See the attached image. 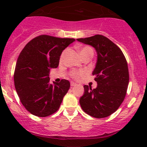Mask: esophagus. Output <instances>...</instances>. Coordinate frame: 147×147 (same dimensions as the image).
Instances as JSON below:
<instances>
[{
  "label": "esophagus",
  "instance_id": "obj_1",
  "mask_svg": "<svg viewBox=\"0 0 147 147\" xmlns=\"http://www.w3.org/2000/svg\"><path fill=\"white\" fill-rule=\"evenodd\" d=\"M76 85H77V84H76V83H74V82H70V86H71L72 87L75 86Z\"/></svg>",
  "mask_w": 147,
  "mask_h": 147
}]
</instances>
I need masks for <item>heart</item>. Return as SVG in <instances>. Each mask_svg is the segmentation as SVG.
I'll return each mask as SVG.
<instances>
[{"instance_id": "obj_1", "label": "heart", "mask_w": 147, "mask_h": 147, "mask_svg": "<svg viewBox=\"0 0 147 147\" xmlns=\"http://www.w3.org/2000/svg\"><path fill=\"white\" fill-rule=\"evenodd\" d=\"M78 50H79V54H80L82 58H83L84 57H85L86 55H89V54H92V55H93V50H92V49L89 46H84V47H82V48H79ZM65 54V50L62 52V54L61 55L60 61L63 59ZM86 74H87V72L86 71V70H79V71H72L70 73V75L72 79H75V80H79L81 78L85 77V76L86 75Z\"/></svg>"}]
</instances>
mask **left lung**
<instances>
[{
    "instance_id": "8db88e82",
    "label": "left lung",
    "mask_w": 147,
    "mask_h": 147,
    "mask_svg": "<svg viewBox=\"0 0 147 147\" xmlns=\"http://www.w3.org/2000/svg\"><path fill=\"white\" fill-rule=\"evenodd\" d=\"M77 41L95 48L97 61L92 75L97 86H84V95L79 99L86 113L104 118L117 110L124 101L129 82L128 64L121 49L107 37L100 34L77 38Z\"/></svg>"
}]
</instances>
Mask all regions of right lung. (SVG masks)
I'll use <instances>...</instances> for the list:
<instances>
[{
  "label": "right lung",
  "instance_id": "right-lung-1",
  "mask_svg": "<svg viewBox=\"0 0 147 147\" xmlns=\"http://www.w3.org/2000/svg\"><path fill=\"white\" fill-rule=\"evenodd\" d=\"M75 38H57L42 34L27 43L15 67L14 86L26 110L38 117H48L59 109L70 82L61 79L50 84L49 73L59 63L61 52Z\"/></svg>",
  "mask_w": 147,
  "mask_h": 147
}]
</instances>
